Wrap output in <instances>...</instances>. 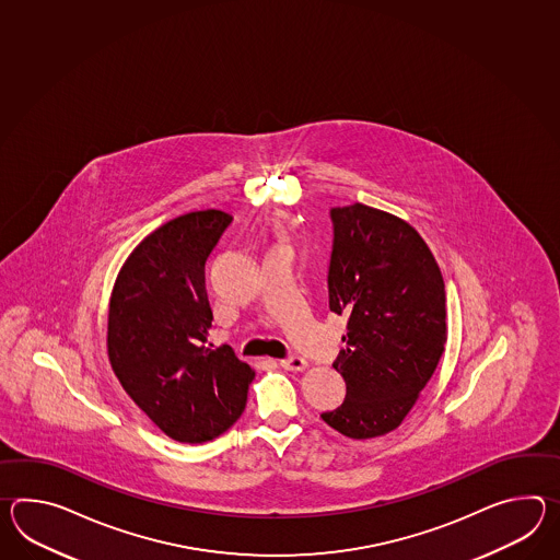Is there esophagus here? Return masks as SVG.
Instances as JSON below:
<instances>
[{"label": "esophagus", "mask_w": 560, "mask_h": 560, "mask_svg": "<svg viewBox=\"0 0 560 560\" xmlns=\"http://www.w3.org/2000/svg\"><path fill=\"white\" fill-rule=\"evenodd\" d=\"M281 368L291 370V372H303L307 368V360L301 355H289L285 360H281Z\"/></svg>", "instance_id": "obj_1"}]
</instances>
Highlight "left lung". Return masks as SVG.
I'll return each mask as SVG.
<instances>
[{
    "instance_id": "8db88e82",
    "label": "left lung",
    "mask_w": 560,
    "mask_h": 560,
    "mask_svg": "<svg viewBox=\"0 0 560 560\" xmlns=\"http://www.w3.org/2000/svg\"><path fill=\"white\" fill-rule=\"evenodd\" d=\"M329 217V310L348 317L334 361L346 399L322 418L365 440L396 430L432 377L446 343V291L432 250L406 221L361 202Z\"/></svg>"
}]
</instances>
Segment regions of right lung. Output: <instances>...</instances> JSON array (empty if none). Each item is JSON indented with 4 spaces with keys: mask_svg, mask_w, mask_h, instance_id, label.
Returning a JSON list of instances; mask_svg holds the SVG:
<instances>
[{
    "mask_svg": "<svg viewBox=\"0 0 560 560\" xmlns=\"http://www.w3.org/2000/svg\"><path fill=\"white\" fill-rule=\"evenodd\" d=\"M233 217L188 212L126 259L108 311V358L126 394L176 442L202 444L241 418L255 372L229 346H207L205 265Z\"/></svg>",
    "mask_w": 560,
    "mask_h": 560,
    "instance_id": "right-lung-1",
    "label": "right lung"
}]
</instances>
